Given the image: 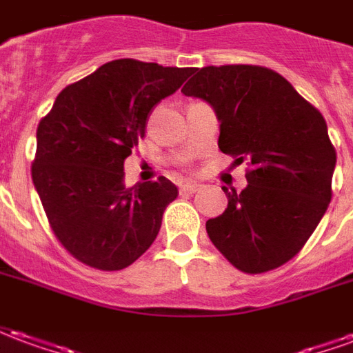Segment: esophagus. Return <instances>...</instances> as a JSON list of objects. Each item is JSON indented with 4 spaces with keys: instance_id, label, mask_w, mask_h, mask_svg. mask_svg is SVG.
I'll list each match as a JSON object with an SVG mask.
<instances>
[{
    "instance_id": "1",
    "label": "esophagus",
    "mask_w": 353,
    "mask_h": 353,
    "mask_svg": "<svg viewBox=\"0 0 353 353\" xmlns=\"http://www.w3.org/2000/svg\"><path fill=\"white\" fill-rule=\"evenodd\" d=\"M199 189H200V185H196V183L179 185V192H181V194H194V192L199 191Z\"/></svg>"
}]
</instances>
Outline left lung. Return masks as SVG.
I'll list each match as a JSON object with an SVG mask.
<instances>
[{"label":"left lung","mask_w":353,"mask_h":353,"mask_svg":"<svg viewBox=\"0 0 353 353\" xmlns=\"http://www.w3.org/2000/svg\"><path fill=\"white\" fill-rule=\"evenodd\" d=\"M181 88L214 108L223 153L250 161L242 192L208 219L210 240L238 270L278 268L303 250L331 202L336 153L323 115L261 65H208Z\"/></svg>","instance_id":"1"}]
</instances>
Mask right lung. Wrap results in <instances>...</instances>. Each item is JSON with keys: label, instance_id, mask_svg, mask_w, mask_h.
<instances>
[{"label": "right lung", "instance_id": "right-lung-1", "mask_svg": "<svg viewBox=\"0 0 353 353\" xmlns=\"http://www.w3.org/2000/svg\"><path fill=\"white\" fill-rule=\"evenodd\" d=\"M189 72L113 60L65 87L41 119L32 179L54 236L81 263L123 270L154 242L177 187L161 176L126 189L124 159Z\"/></svg>", "mask_w": 353, "mask_h": 353}]
</instances>
